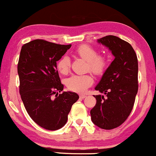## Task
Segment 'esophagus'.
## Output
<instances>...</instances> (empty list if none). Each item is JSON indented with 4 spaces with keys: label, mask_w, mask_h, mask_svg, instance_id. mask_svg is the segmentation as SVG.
Instances as JSON below:
<instances>
[{
    "label": "esophagus",
    "mask_w": 156,
    "mask_h": 156,
    "mask_svg": "<svg viewBox=\"0 0 156 156\" xmlns=\"http://www.w3.org/2000/svg\"><path fill=\"white\" fill-rule=\"evenodd\" d=\"M86 97H87V95H80V98H81V99L85 98Z\"/></svg>",
    "instance_id": "34e87169"
}]
</instances>
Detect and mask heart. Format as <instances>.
Returning <instances> with one entry per match:
<instances>
[{"label": "heart", "instance_id": "b5f03b06", "mask_svg": "<svg viewBox=\"0 0 156 156\" xmlns=\"http://www.w3.org/2000/svg\"><path fill=\"white\" fill-rule=\"evenodd\" d=\"M78 54L89 62L90 69L96 74H100L106 67L107 61L104 57L98 55L96 49L87 44H83L77 49ZM70 67V59L65 55L58 62L57 68L61 73H66ZM93 78L90 75H73L65 81L69 90L76 92H84L93 83Z\"/></svg>", "mask_w": 156, "mask_h": 156}]
</instances>
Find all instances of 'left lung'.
Wrapping results in <instances>:
<instances>
[{
	"label": "left lung",
	"mask_w": 156,
	"mask_h": 156,
	"mask_svg": "<svg viewBox=\"0 0 156 156\" xmlns=\"http://www.w3.org/2000/svg\"><path fill=\"white\" fill-rule=\"evenodd\" d=\"M115 58L95 90L106 95H94L96 104L90 111L92 123L104 129L122 124L130 114L138 92V59L128 42L114 35L98 39Z\"/></svg>",
	"instance_id": "1"
}]
</instances>
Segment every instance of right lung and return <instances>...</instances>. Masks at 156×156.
Wrapping results in <instances>:
<instances>
[{"instance_id":"obj_1","label":"right lung","mask_w":156,"mask_h":156,"mask_svg":"<svg viewBox=\"0 0 156 156\" xmlns=\"http://www.w3.org/2000/svg\"><path fill=\"white\" fill-rule=\"evenodd\" d=\"M70 47V44L37 39L25 44L20 50L18 73L22 101L31 119L48 130H57L66 124L72 106L79 98L69 91L57 95L64 85L56 62Z\"/></svg>"}]
</instances>
